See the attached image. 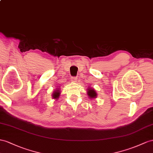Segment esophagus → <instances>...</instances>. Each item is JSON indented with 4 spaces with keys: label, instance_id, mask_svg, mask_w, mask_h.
<instances>
[{
    "label": "esophagus",
    "instance_id": "esophagus-1",
    "mask_svg": "<svg viewBox=\"0 0 153 153\" xmlns=\"http://www.w3.org/2000/svg\"><path fill=\"white\" fill-rule=\"evenodd\" d=\"M77 81V78L76 77H73L72 79V82H76Z\"/></svg>",
    "mask_w": 153,
    "mask_h": 153
}]
</instances>
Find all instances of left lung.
Segmentation results:
<instances>
[{"label": "left lung", "mask_w": 153, "mask_h": 153, "mask_svg": "<svg viewBox=\"0 0 153 153\" xmlns=\"http://www.w3.org/2000/svg\"><path fill=\"white\" fill-rule=\"evenodd\" d=\"M87 95L88 96V97L90 99H95L96 97H97V92H96V91L94 89H93L91 87H88L87 89Z\"/></svg>", "instance_id": "1"}]
</instances>
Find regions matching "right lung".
<instances>
[{"mask_svg": "<svg viewBox=\"0 0 153 153\" xmlns=\"http://www.w3.org/2000/svg\"><path fill=\"white\" fill-rule=\"evenodd\" d=\"M60 94H61V91H60V88H56V91H53V94H52V97L53 99H55V100H57L59 97V96H60Z\"/></svg>", "mask_w": 153, "mask_h": 153, "instance_id": "add662e5", "label": "right lung"}]
</instances>
